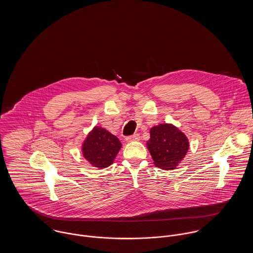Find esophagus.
Instances as JSON below:
<instances>
[{
	"label": "esophagus",
	"mask_w": 253,
	"mask_h": 253,
	"mask_svg": "<svg viewBox=\"0 0 253 253\" xmlns=\"http://www.w3.org/2000/svg\"><path fill=\"white\" fill-rule=\"evenodd\" d=\"M140 139V136L138 133H134L133 135H130V136H126V140L127 142H131V141H138Z\"/></svg>",
	"instance_id": "esophagus-1"
}]
</instances>
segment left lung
<instances>
[{
    "instance_id": "1",
    "label": "left lung",
    "mask_w": 253,
    "mask_h": 253,
    "mask_svg": "<svg viewBox=\"0 0 253 253\" xmlns=\"http://www.w3.org/2000/svg\"><path fill=\"white\" fill-rule=\"evenodd\" d=\"M147 142L154 164L163 169H173L185 157L189 142L187 137L172 125L164 124L150 130Z\"/></svg>"
}]
</instances>
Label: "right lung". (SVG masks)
<instances>
[{
	"label": "right lung",
	"mask_w": 253,
	"mask_h": 253,
	"mask_svg": "<svg viewBox=\"0 0 253 253\" xmlns=\"http://www.w3.org/2000/svg\"><path fill=\"white\" fill-rule=\"evenodd\" d=\"M120 140L102 127H94L83 145L84 157L99 169L113 164L114 158L121 149Z\"/></svg>",
	"instance_id": "obj_1"
}]
</instances>
